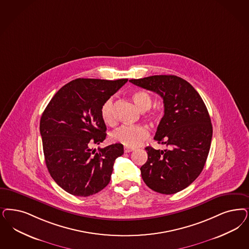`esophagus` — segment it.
I'll return each instance as SVG.
<instances>
[{"label": "esophagus", "instance_id": "1", "mask_svg": "<svg viewBox=\"0 0 249 249\" xmlns=\"http://www.w3.org/2000/svg\"><path fill=\"white\" fill-rule=\"evenodd\" d=\"M132 151H134V148H130V147H124V152H125V153H130V152H132Z\"/></svg>", "mask_w": 249, "mask_h": 249}]
</instances>
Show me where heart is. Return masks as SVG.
Instances as JSON below:
<instances>
[{"mask_svg":"<svg viewBox=\"0 0 249 249\" xmlns=\"http://www.w3.org/2000/svg\"><path fill=\"white\" fill-rule=\"evenodd\" d=\"M132 99L137 105L138 107L145 112L146 116L150 119L157 120L160 118V112L156 110H150L152 107V96L148 92L143 90H138L133 92ZM101 117L106 124L111 125L115 122L114 114V103L113 99L109 98L107 100L101 108ZM149 137V129L143 125H134V126H121L119 129L113 131L110 135L112 141L119 142L126 147H136L142 144L147 138Z\"/></svg>","mask_w":249,"mask_h":249,"instance_id":"b5f03b06","label":"heart"}]
</instances>
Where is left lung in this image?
Instances as JSON below:
<instances>
[{"instance_id":"obj_1","label":"left lung","mask_w":249,"mask_h":249,"mask_svg":"<svg viewBox=\"0 0 249 249\" xmlns=\"http://www.w3.org/2000/svg\"><path fill=\"white\" fill-rule=\"evenodd\" d=\"M129 82L163 98L164 114L155 140L168 149L146 147L148 160L141 173L150 189L175 194L189 187L205 165L213 137L208 109L194 87L176 75H154Z\"/></svg>"}]
</instances>
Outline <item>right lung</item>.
Masks as SVG:
<instances>
[{
  "label": "right lung",
  "instance_id": "add662e5",
  "mask_svg": "<svg viewBox=\"0 0 249 249\" xmlns=\"http://www.w3.org/2000/svg\"><path fill=\"white\" fill-rule=\"evenodd\" d=\"M128 79L115 81L79 78L62 86L40 120L45 162L52 178L71 195L88 197L110 181L121 143L96 151L91 146L106 139L101 108Z\"/></svg>",
  "mask_w": 249,
  "mask_h": 249
}]
</instances>
